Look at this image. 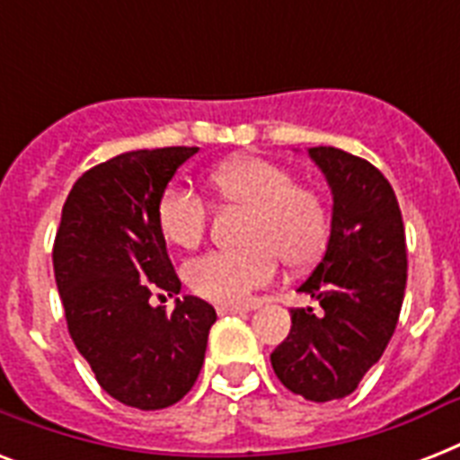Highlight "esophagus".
I'll list each match as a JSON object with an SVG mask.
<instances>
[{
	"instance_id": "obj_1",
	"label": "esophagus",
	"mask_w": 460,
	"mask_h": 460,
	"mask_svg": "<svg viewBox=\"0 0 460 460\" xmlns=\"http://www.w3.org/2000/svg\"><path fill=\"white\" fill-rule=\"evenodd\" d=\"M217 313H219V314H243L245 307H241V305H217Z\"/></svg>"
}]
</instances>
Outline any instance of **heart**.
Wrapping results in <instances>:
<instances>
[{"label":"heart","instance_id":"1","mask_svg":"<svg viewBox=\"0 0 460 460\" xmlns=\"http://www.w3.org/2000/svg\"><path fill=\"white\" fill-rule=\"evenodd\" d=\"M217 202L248 209L243 251H212L186 265V284L195 296L219 305H241L267 287L279 260L303 270L320 258L332 234L327 198L298 183L287 166L243 155L217 164L209 173ZM209 224V208L183 186H166L157 200V226L176 248H195Z\"/></svg>","mask_w":460,"mask_h":460}]
</instances>
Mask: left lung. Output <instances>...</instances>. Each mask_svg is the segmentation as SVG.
<instances>
[{"label":"left lung","mask_w":460,"mask_h":460,"mask_svg":"<svg viewBox=\"0 0 460 460\" xmlns=\"http://www.w3.org/2000/svg\"><path fill=\"white\" fill-rule=\"evenodd\" d=\"M327 176L334 212L327 252L298 291L320 303L291 310V332L272 367L303 399L356 392L392 339L406 294V231L392 183L367 159L339 147L307 150Z\"/></svg>","instance_id":"obj_1"}]
</instances>
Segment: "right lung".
Returning a JSON list of instances; mask_svg holds the SVG:
<instances>
[{
	"label": "right lung",
	"instance_id": "1",
	"mask_svg": "<svg viewBox=\"0 0 460 460\" xmlns=\"http://www.w3.org/2000/svg\"><path fill=\"white\" fill-rule=\"evenodd\" d=\"M198 147H157L117 155L93 166L68 193L54 238V279L68 334L104 392L124 406H173L200 375L209 303L186 296L176 307L153 305L181 291L157 226V200Z\"/></svg>",
	"mask_w": 460,
	"mask_h": 460
}]
</instances>
